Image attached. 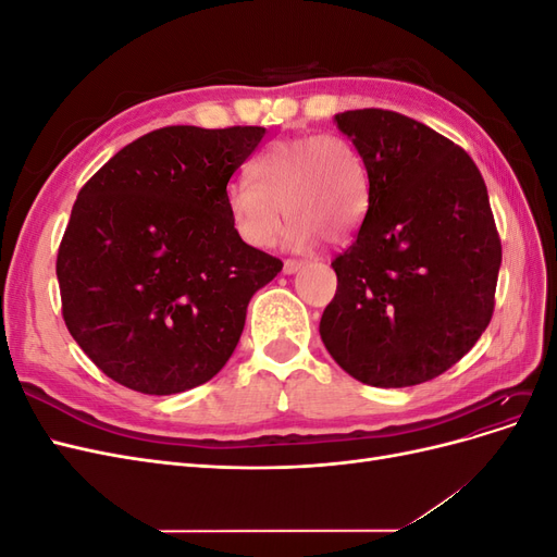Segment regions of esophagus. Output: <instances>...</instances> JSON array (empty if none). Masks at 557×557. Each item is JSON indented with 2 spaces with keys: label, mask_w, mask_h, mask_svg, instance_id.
<instances>
[{
  "label": "esophagus",
  "mask_w": 557,
  "mask_h": 557,
  "mask_svg": "<svg viewBox=\"0 0 557 557\" xmlns=\"http://www.w3.org/2000/svg\"><path fill=\"white\" fill-rule=\"evenodd\" d=\"M301 264H305L301 260H285V262H283V274H288V276H290V274L299 272Z\"/></svg>",
  "instance_id": "obj_1"
}]
</instances>
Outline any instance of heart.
<instances>
[{"label": "heart", "mask_w": 557, "mask_h": 557, "mask_svg": "<svg viewBox=\"0 0 557 557\" xmlns=\"http://www.w3.org/2000/svg\"><path fill=\"white\" fill-rule=\"evenodd\" d=\"M248 181L225 190V209L239 239L269 248L281 232L284 207L290 218L285 244L309 248L325 237L350 239L369 209L367 164L350 139L336 132L301 134L267 144L246 166Z\"/></svg>", "instance_id": "1"}]
</instances>
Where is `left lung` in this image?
Returning a JSON list of instances; mask_svg holds the SVG:
<instances>
[{
	"label": "left lung",
	"instance_id": "8db88e82",
	"mask_svg": "<svg viewBox=\"0 0 557 557\" xmlns=\"http://www.w3.org/2000/svg\"><path fill=\"white\" fill-rule=\"evenodd\" d=\"M369 174L356 242L336 256L320 339L374 387L444 374L495 309L502 244L479 166L440 132L395 111L334 115Z\"/></svg>",
	"mask_w": 557,
	"mask_h": 557
}]
</instances>
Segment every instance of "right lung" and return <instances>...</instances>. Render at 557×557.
<instances>
[{"label": "right lung", "instance_id": "right-lung-1", "mask_svg": "<svg viewBox=\"0 0 557 557\" xmlns=\"http://www.w3.org/2000/svg\"><path fill=\"white\" fill-rule=\"evenodd\" d=\"M264 127L172 125L127 144L83 185L58 250L66 330L129 391L174 395L213 379L250 297L283 262L234 232L232 174Z\"/></svg>", "mask_w": 557, "mask_h": 557}]
</instances>
